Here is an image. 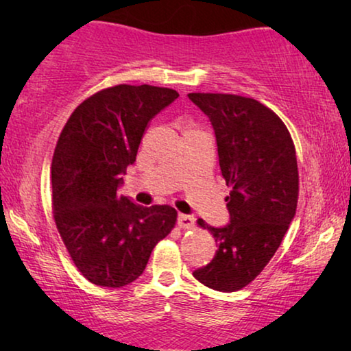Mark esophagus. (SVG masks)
Here are the masks:
<instances>
[{"instance_id":"esophagus-1","label":"esophagus","mask_w":351,"mask_h":351,"mask_svg":"<svg viewBox=\"0 0 351 351\" xmlns=\"http://www.w3.org/2000/svg\"><path fill=\"white\" fill-rule=\"evenodd\" d=\"M177 225H179V227H180V228H184V230H190V228H193V225H195V219H193V215L179 214V217H177Z\"/></svg>"}]
</instances>
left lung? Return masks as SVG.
<instances>
[{
    "label": "left lung",
    "instance_id": "left-lung-1",
    "mask_svg": "<svg viewBox=\"0 0 351 351\" xmlns=\"http://www.w3.org/2000/svg\"><path fill=\"white\" fill-rule=\"evenodd\" d=\"M189 99L210 119L220 171L230 186L227 227L196 222L209 230L219 249L193 276L210 289L234 292L261 275L294 219L295 147L281 118L256 99L213 93H191Z\"/></svg>",
    "mask_w": 351,
    "mask_h": 351
}]
</instances>
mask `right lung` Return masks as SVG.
I'll list each match as a JSON object with an SVG mask.
<instances>
[{
  "label": "right lung",
  "instance_id": "obj_1",
  "mask_svg": "<svg viewBox=\"0 0 351 351\" xmlns=\"http://www.w3.org/2000/svg\"><path fill=\"white\" fill-rule=\"evenodd\" d=\"M179 97L158 86L118 84L81 102L52 156V213L75 267L95 286L121 287L145 270L153 247L172 232L171 206L118 196L150 119Z\"/></svg>",
  "mask_w": 351,
  "mask_h": 351
}]
</instances>
